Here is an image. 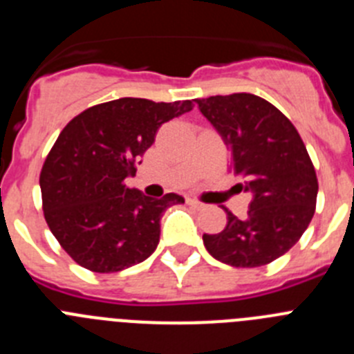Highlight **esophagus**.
<instances>
[{
    "label": "esophagus",
    "mask_w": 354,
    "mask_h": 354,
    "mask_svg": "<svg viewBox=\"0 0 354 354\" xmlns=\"http://www.w3.org/2000/svg\"><path fill=\"white\" fill-rule=\"evenodd\" d=\"M186 202H187V205H192V207H195V209H204L205 207V204H202V202H198V200H195V198H187Z\"/></svg>",
    "instance_id": "1"
}]
</instances>
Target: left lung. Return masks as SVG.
<instances>
[{
  "instance_id": "1",
  "label": "left lung",
  "mask_w": 354,
  "mask_h": 354,
  "mask_svg": "<svg viewBox=\"0 0 354 354\" xmlns=\"http://www.w3.org/2000/svg\"><path fill=\"white\" fill-rule=\"evenodd\" d=\"M230 149V171L252 193L246 220L227 212L220 234H204L212 257L234 268H259L289 252L315 212L317 175L301 136L271 102L253 93L196 99Z\"/></svg>"
}]
</instances>
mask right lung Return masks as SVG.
I'll list each match as a JSON object with an SVG mask.
<instances>
[{"instance_id":"right-lung-1","label":"right lung","mask_w":354,"mask_h":354,"mask_svg":"<svg viewBox=\"0 0 354 354\" xmlns=\"http://www.w3.org/2000/svg\"><path fill=\"white\" fill-rule=\"evenodd\" d=\"M192 101L122 97L72 118L40 171L44 218L68 257L93 273H117L145 261L159 243L162 212L184 198H150L126 177L161 124L193 109Z\"/></svg>"}]
</instances>
